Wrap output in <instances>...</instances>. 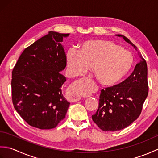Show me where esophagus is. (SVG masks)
Wrapping results in <instances>:
<instances>
[{
	"label": "esophagus",
	"mask_w": 158,
	"mask_h": 158,
	"mask_svg": "<svg viewBox=\"0 0 158 158\" xmlns=\"http://www.w3.org/2000/svg\"><path fill=\"white\" fill-rule=\"evenodd\" d=\"M90 80L88 77H84L75 81L70 88V100L71 102H77L81 99V96L86 91L85 84Z\"/></svg>",
	"instance_id": "esophagus-1"
}]
</instances>
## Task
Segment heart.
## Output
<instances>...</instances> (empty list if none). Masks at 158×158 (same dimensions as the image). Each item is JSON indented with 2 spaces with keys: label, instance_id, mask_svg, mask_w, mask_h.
Returning a JSON list of instances; mask_svg holds the SVG:
<instances>
[{
  "label": "heart",
  "instance_id": "b5f03b06",
  "mask_svg": "<svg viewBox=\"0 0 158 158\" xmlns=\"http://www.w3.org/2000/svg\"><path fill=\"white\" fill-rule=\"evenodd\" d=\"M66 58L73 75H83L92 67L97 80L106 87L122 82L131 72L135 62L130 52L113 41L102 39L82 43L78 52L69 49Z\"/></svg>",
  "mask_w": 158,
  "mask_h": 158
}]
</instances>
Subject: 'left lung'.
I'll return each mask as SVG.
<instances>
[{"instance_id":"left-lung-1","label":"left lung","mask_w":158,"mask_h":158,"mask_svg":"<svg viewBox=\"0 0 158 158\" xmlns=\"http://www.w3.org/2000/svg\"><path fill=\"white\" fill-rule=\"evenodd\" d=\"M121 36L137 51V48L122 35ZM140 62L130 76L119 84L101 90L99 106L92 116L94 122L103 131H118L130 126L141 113L148 95L147 65L139 53Z\"/></svg>"}]
</instances>
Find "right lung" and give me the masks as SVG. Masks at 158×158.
Here are the masks:
<instances>
[{"mask_svg": "<svg viewBox=\"0 0 158 158\" xmlns=\"http://www.w3.org/2000/svg\"><path fill=\"white\" fill-rule=\"evenodd\" d=\"M69 35L49 32L23 50L13 69V106L30 126L52 129L65 118L70 102L62 92L66 58L61 43Z\"/></svg>", "mask_w": 158, "mask_h": 158, "instance_id": "right-lung-1", "label": "right lung"}]
</instances>
